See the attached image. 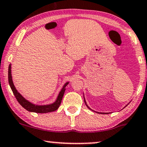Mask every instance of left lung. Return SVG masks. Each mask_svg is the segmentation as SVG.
<instances>
[{
	"label": "left lung",
	"mask_w": 147,
	"mask_h": 147,
	"mask_svg": "<svg viewBox=\"0 0 147 147\" xmlns=\"http://www.w3.org/2000/svg\"><path fill=\"white\" fill-rule=\"evenodd\" d=\"M84 103H85V104H86V106H87V108H88V109H90V110H92V109H91V108H89V106H88V105H87V104H86V100H85V98H84ZM128 104H127V105H128ZM127 105H126V106H125V107H126L127 106ZM124 108H125V107H124ZM93 111H94V110H93ZM94 112H97V113H98V114H108V112H96V111H94Z\"/></svg>",
	"instance_id": "left-lung-1"
}]
</instances>
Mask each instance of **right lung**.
Listing matches in <instances>:
<instances>
[{"mask_svg": "<svg viewBox=\"0 0 147 147\" xmlns=\"http://www.w3.org/2000/svg\"><path fill=\"white\" fill-rule=\"evenodd\" d=\"M8 80H9V84L11 88L13 93L14 95H15L16 99H17L19 104L25 108L28 111L31 112H36V113H48V112H54L57 110L58 108H59L60 105H61V101H62L63 95H64L65 91V87L67 86V84L69 83V82H65L64 85L63 86L62 88H61L60 92L59 93L57 99L54 101L53 103L49 104H41L38 105L33 104V103L30 102L26 99H25L20 93L18 92V90L16 89L15 85L13 84L12 79V75H11V64H9V69H8Z\"/></svg>", "mask_w": 147, "mask_h": 147, "instance_id": "right-lung-1", "label": "right lung"}]
</instances>
